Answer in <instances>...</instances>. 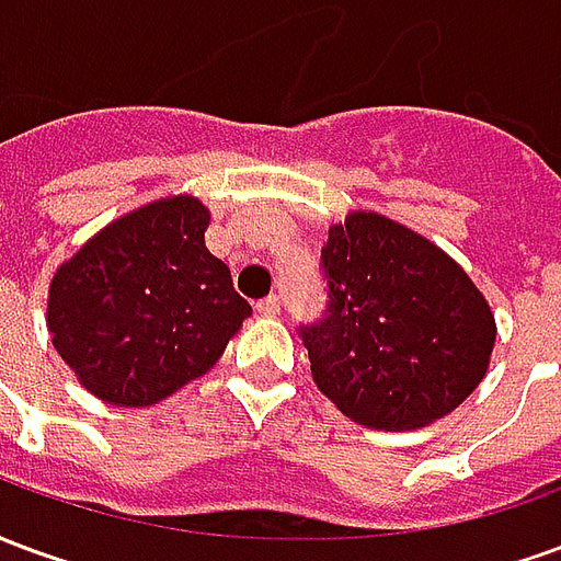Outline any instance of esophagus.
Masks as SVG:
<instances>
[{
  "instance_id": "obj_1",
  "label": "esophagus",
  "mask_w": 561,
  "mask_h": 561,
  "mask_svg": "<svg viewBox=\"0 0 561 561\" xmlns=\"http://www.w3.org/2000/svg\"><path fill=\"white\" fill-rule=\"evenodd\" d=\"M279 306H282L279 297H276V294H270V297H264V300H257L255 309L261 312V316L273 318V316H279Z\"/></svg>"
}]
</instances>
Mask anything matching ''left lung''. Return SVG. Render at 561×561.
<instances>
[{
    "label": "left lung",
    "instance_id": "8db88e82",
    "mask_svg": "<svg viewBox=\"0 0 561 561\" xmlns=\"http://www.w3.org/2000/svg\"><path fill=\"white\" fill-rule=\"evenodd\" d=\"M328 306L300 324L318 390L376 430H414L478 388L495 321L466 270L421 233L352 213L321 249Z\"/></svg>",
    "mask_w": 561,
    "mask_h": 561
}]
</instances>
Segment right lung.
<instances>
[{"label": "right lung", "instance_id": "right-lung-1", "mask_svg": "<svg viewBox=\"0 0 561 561\" xmlns=\"http://www.w3.org/2000/svg\"><path fill=\"white\" fill-rule=\"evenodd\" d=\"M207 207L180 195L107 225L56 270L54 348L111 405H152L204 376L252 306L209 255Z\"/></svg>", "mask_w": 561, "mask_h": 561}]
</instances>
